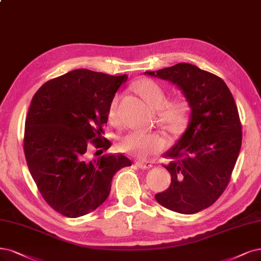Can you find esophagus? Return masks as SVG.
<instances>
[{"label":"esophagus","instance_id":"obj_1","mask_svg":"<svg viewBox=\"0 0 261 261\" xmlns=\"http://www.w3.org/2000/svg\"><path fill=\"white\" fill-rule=\"evenodd\" d=\"M140 168H151L152 166H153V165H152V163H151V162H149V161H138L137 162V163H136Z\"/></svg>","mask_w":261,"mask_h":261}]
</instances>
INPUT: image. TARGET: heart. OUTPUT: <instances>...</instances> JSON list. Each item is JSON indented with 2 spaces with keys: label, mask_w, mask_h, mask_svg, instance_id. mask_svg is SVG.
Segmentation results:
<instances>
[{
  "label": "heart",
  "mask_w": 261,
  "mask_h": 261,
  "mask_svg": "<svg viewBox=\"0 0 261 261\" xmlns=\"http://www.w3.org/2000/svg\"><path fill=\"white\" fill-rule=\"evenodd\" d=\"M139 94L146 102L158 111V121L172 133L182 128L189 115V105L184 98H174L167 100L164 89L154 81L142 80L137 84ZM120 98L114 97L108 110V118L111 123L119 122ZM166 145L165 138L160 133L129 132L119 142L121 151L139 159H147L159 153Z\"/></svg>",
  "instance_id": "obj_1"
}]
</instances>
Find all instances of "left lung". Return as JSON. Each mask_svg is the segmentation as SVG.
I'll use <instances>...</instances> for the list:
<instances>
[{
    "mask_svg": "<svg viewBox=\"0 0 261 261\" xmlns=\"http://www.w3.org/2000/svg\"><path fill=\"white\" fill-rule=\"evenodd\" d=\"M145 74L176 84L191 108L186 132L165 153L172 159L164 165L172 182L155 200L176 213L201 212L226 190L240 153L242 126L236 101L222 79L186 62Z\"/></svg>",
    "mask_w": 261,
    "mask_h": 261,
    "instance_id": "1",
    "label": "left lung"
}]
</instances>
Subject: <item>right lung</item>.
<instances>
[{"label": "right lung", "instance_id": "1", "mask_svg": "<svg viewBox=\"0 0 261 261\" xmlns=\"http://www.w3.org/2000/svg\"><path fill=\"white\" fill-rule=\"evenodd\" d=\"M127 77L76 69L47 81L32 98L23 137L25 161L45 202L66 217L100 206L115 173L132 165L123 154L89 156L92 148L102 152L111 147L102 126Z\"/></svg>", "mask_w": 261, "mask_h": 261}]
</instances>
